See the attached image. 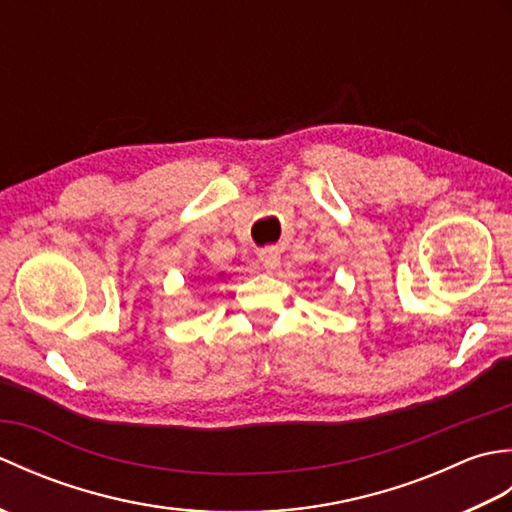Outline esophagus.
Instances as JSON below:
<instances>
[{"mask_svg": "<svg viewBox=\"0 0 512 512\" xmlns=\"http://www.w3.org/2000/svg\"><path fill=\"white\" fill-rule=\"evenodd\" d=\"M257 257H259V262H262V266L266 268V270H275L277 266H279V262H281V253H279V248L277 246H266V248H262L257 253Z\"/></svg>", "mask_w": 512, "mask_h": 512, "instance_id": "1", "label": "esophagus"}]
</instances>
